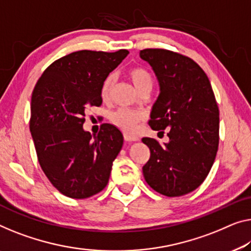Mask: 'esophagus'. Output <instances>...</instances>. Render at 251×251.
<instances>
[{
	"mask_svg": "<svg viewBox=\"0 0 251 251\" xmlns=\"http://www.w3.org/2000/svg\"><path fill=\"white\" fill-rule=\"evenodd\" d=\"M124 138H125V141H127V142H135V141H138V137H137V136L129 135V134H127V133L124 134Z\"/></svg>",
	"mask_w": 251,
	"mask_h": 251,
	"instance_id": "34e87169",
	"label": "esophagus"
}]
</instances>
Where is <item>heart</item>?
<instances>
[{"label":"heart","instance_id":"1","mask_svg":"<svg viewBox=\"0 0 251 251\" xmlns=\"http://www.w3.org/2000/svg\"><path fill=\"white\" fill-rule=\"evenodd\" d=\"M128 77L130 81L133 82L134 87L136 88L138 92L145 88H152L153 78L151 73L144 67H133L128 71ZM114 84V77L109 75L104 78L101 85V97L102 99H107L110 95V90L113 88ZM111 122L119 127V128L125 130V132L133 133L136 129L137 123L142 119V114L138 111L132 110V109H125V108H121V109L116 110L115 113L111 115Z\"/></svg>","mask_w":251,"mask_h":251}]
</instances>
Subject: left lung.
<instances>
[{"instance_id": "1", "label": "left lung", "mask_w": 251, "mask_h": 251, "mask_svg": "<svg viewBox=\"0 0 251 251\" xmlns=\"http://www.w3.org/2000/svg\"><path fill=\"white\" fill-rule=\"evenodd\" d=\"M140 57L151 65L160 87L149 125L169 130L168 143L142 138L151 153L143 167L145 181L164 196L186 195L205 180L218 152L214 92L201 67L187 56L149 48L140 51Z\"/></svg>"}]
</instances>
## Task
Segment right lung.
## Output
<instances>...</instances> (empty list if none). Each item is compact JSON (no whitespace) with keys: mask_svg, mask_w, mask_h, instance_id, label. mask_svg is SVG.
Listing matches in <instances>:
<instances>
[{"mask_svg":"<svg viewBox=\"0 0 251 251\" xmlns=\"http://www.w3.org/2000/svg\"><path fill=\"white\" fill-rule=\"evenodd\" d=\"M128 55L78 50L44 71L31 97L30 132L40 167L56 189L71 198H88L107 186L124 137L111 124L98 135L83 129L85 113L102 103L101 85Z\"/></svg>","mask_w":251,"mask_h":251,"instance_id":"1","label":"right lung"}]
</instances>
